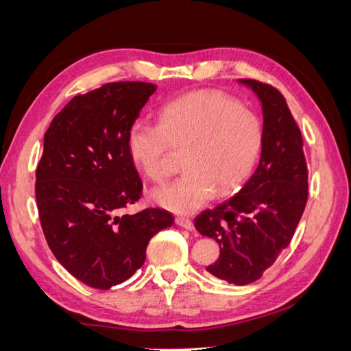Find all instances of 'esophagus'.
Masks as SVG:
<instances>
[{"label":"esophagus","mask_w":351,"mask_h":351,"mask_svg":"<svg viewBox=\"0 0 351 351\" xmlns=\"http://www.w3.org/2000/svg\"><path fill=\"white\" fill-rule=\"evenodd\" d=\"M175 222L180 227H184V228H187V230H192L193 228V222H192V219H189V218H186V216H176L175 218Z\"/></svg>","instance_id":"obj_1"}]
</instances>
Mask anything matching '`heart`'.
<instances>
[{
  "label": "heart",
  "mask_w": 351,
  "mask_h": 351,
  "mask_svg": "<svg viewBox=\"0 0 351 351\" xmlns=\"http://www.w3.org/2000/svg\"><path fill=\"white\" fill-rule=\"evenodd\" d=\"M263 145L258 114L215 90L169 101L159 124L139 118L127 133L130 156L149 180L169 175L170 149H186L184 175L154 190L152 197L175 213H192L218 195H230L250 176Z\"/></svg>",
  "instance_id": "1"
}]
</instances>
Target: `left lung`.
Listing matches in <instances>:
<instances>
[{"label": "left lung", "mask_w": 351, "mask_h": 351, "mask_svg": "<svg viewBox=\"0 0 351 351\" xmlns=\"http://www.w3.org/2000/svg\"><path fill=\"white\" fill-rule=\"evenodd\" d=\"M263 106V150L258 169L239 192L196 216L195 227L221 253L207 267L213 276L247 285L263 276L289 247L308 197L302 135L282 93L256 80H239Z\"/></svg>", "instance_id": "left-lung-1"}]
</instances>
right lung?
<instances>
[{
	"mask_svg": "<svg viewBox=\"0 0 351 351\" xmlns=\"http://www.w3.org/2000/svg\"><path fill=\"white\" fill-rule=\"evenodd\" d=\"M155 90L121 81L76 95L44 133L35 184L44 237L70 275L93 289L127 281L149 241L173 224L162 208L118 215L143 195L127 133Z\"/></svg>",
	"mask_w": 351,
	"mask_h": 351,
	"instance_id": "right-lung-1",
	"label": "right lung"
}]
</instances>
